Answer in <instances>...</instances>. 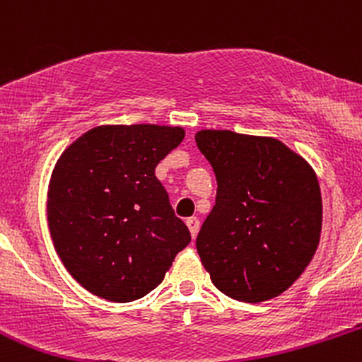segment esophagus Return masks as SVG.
I'll return each mask as SVG.
<instances>
[{"label":"esophagus","instance_id":"esophagus-1","mask_svg":"<svg viewBox=\"0 0 362 362\" xmlns=\"http://www.w3.org/2000/svg\"><path fill=\"white\" fill-rule=\"evenodd\" d=\"M187 226H189L192 238H195V236H197L199 226H201V221H199L197 216H190V218H187Z\"/></svg>","mask_w":362,"mask_h":362}]
</instances>
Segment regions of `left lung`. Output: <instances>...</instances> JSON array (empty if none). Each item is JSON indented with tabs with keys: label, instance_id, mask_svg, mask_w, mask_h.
Wrapping results in <instances>:
<instances>
[{
	"label": "left lung",
	"instance_id": "1",
	"mask_svg": "<svg viewBox=\"0 0 362 362\" xmlns=\"http://www.w3.org/2000/svg\"><path fill=\"white\" fill-rule=\"evenodd\" d=\"M195 143L218 182L195 240L211 281L243 303L279 296L320 242L322 194L313 168L272 138L201 131Z\"/></svg>",
	"mask_w": 362,
	"mask_h": 362
}]
</instances>
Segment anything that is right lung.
I'll return each instance as SVG.
<instances>
[{
    "mask_svg": "<svg viewBox=\"0 0 362 362\" xmlns=\"http://www.w3.org/2000/svg\"><path fill=\"white\" fill-rule=\"evenodd\" d=\"M184 129L136 124L90 129L62 153L47 221L68 272L95 296L127 303L163 281L190 231L155 175Z\"/></svg>",
    "mask_w": 362,
    "mask_h": 362,
    "instance_id": "obj_1",
    "label": "right lung"
}]
</instances>
